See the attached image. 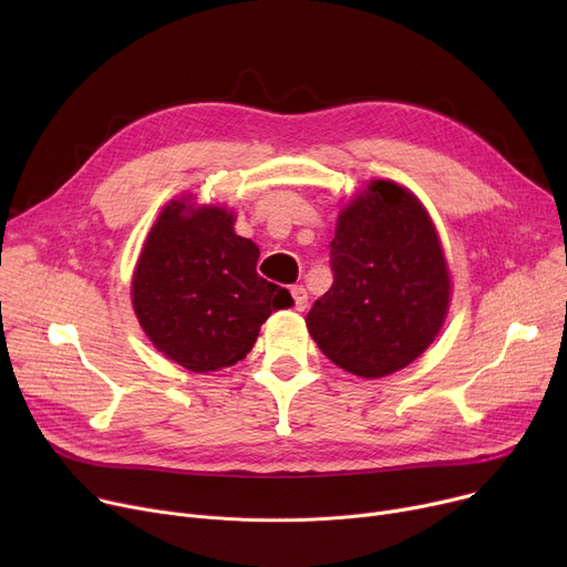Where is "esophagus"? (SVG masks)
Segmentation results:
<instances>
[{
	"mask_svg": "<svg viewBox=\"0 0 567 567\" xmlns=\"http://www.w3.org/2000/svg\"><path fill=\"white\" fill-rule=\"evenodd\" d=\"M291 296H293V308L299 310V312H303L308 308V291H306V287H301V285L291 287Z\"/></svg>",
	"mask_w": 567,
	"mask_h": 567,
	"instance_id": "esophagus-1",
	"label": "esophagus"
}]
</instances>
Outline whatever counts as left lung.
I'll return each mask as SVG.
<instances>
[{"mask_svg":"<svg viewBox=\"0 0 567 567\" xmlns=\"http://www.w3.org/2000/svg\"><path fill=\"white\" fill-rule=\"evenodd\" d=\"M333 285L306 317L319 349L365 379L389 377L434 342L451 278L434 223L411 190L370 182L338 218Z\"/></svg>","mask_w":567,"mask_h":567,"instance_id":"1","label":"left lung"}]
</instances>
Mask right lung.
<instances>
[{
  "instance_id": "1",
  "label": "right lung",
  "mask_w": 567,
  "mask_h": 567,
  "mask_svg": "<svg viewBox=\"0 0 567 567\" xmlns=\"http://www.w3.org/2000/svg\"><path fill=\"white\" fill-rule=\"evenodd\" d=\"M234 220L225 206L172 199L133 274V308L146 338L190 372L246 359L261 323L291 306L287 289L259 278V248L234 231Z\"/></svg>"
}]
</instances>
